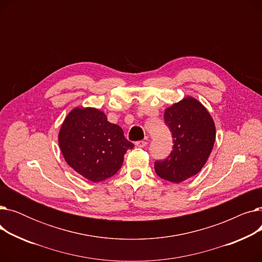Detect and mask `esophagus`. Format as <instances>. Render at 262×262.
I'll return each mask as SVG.
<instances>
[{
	"mask_svg": "<svg viewBox=\"0 0 262 262\" xmlns=\"http://www.w3.org/2000/svg\"><path fill=\"white\" fill-rule=\"evenodd\" d=\"M146 144H147V142L145 140H141V141H137L136 142V145L138 146V147H144V146H146Z\"/></svg>",
	"mask_w": 262,
	"mask_h": 262,
	"instance_id": "esophagus-1",
	"label": "esophagus"
}]
</instances>
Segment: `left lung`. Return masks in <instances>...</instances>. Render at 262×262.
Listing matches in <instances>:
<instances>
[{"label":"left lung","mask_w":262,"mask_h":262,"mask_svg":"<svg viewBox=\"0 0 262 262\" xmlns=\"http://www.w3.org/2000/svg\"><path fill=\"white\" fill-rule=\"evenodd\" d=\"M163 117L174 145L168 158L155 162V171L164 181L180 184L196 175L207 162L215 141L214 121L193 96L168 107Z\"/></svg>","instance_id":"8db88e82"}]
</instances>
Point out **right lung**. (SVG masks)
<instances>
[{"instance_id":"1","label":"right lung","mask_w":262,"mask_h":262,"mask_svg":"<svg viewBox=\"0 0 262 262\" xmlns=\"http://www.w3.org/2000/svg\"><path fill=\"white\" fill-rule=\"evenodd\" d=\"M58 143L66 162L86 180L99 183L115 175L134 144L122 128L94 107H75L64 118Z\"/></svg>"}]
</instances>
